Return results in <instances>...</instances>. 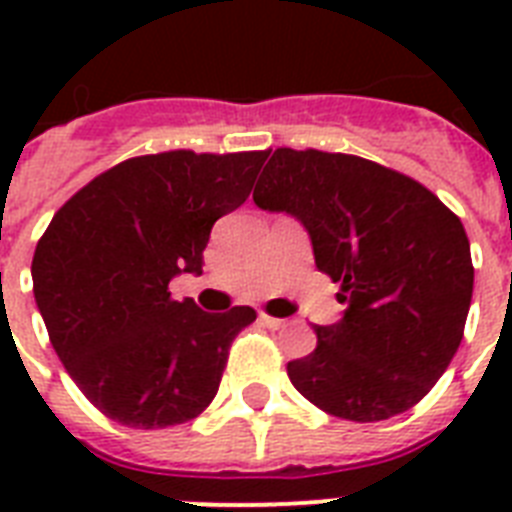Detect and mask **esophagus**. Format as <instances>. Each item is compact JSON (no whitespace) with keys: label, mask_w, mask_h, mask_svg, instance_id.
Here are the masks:
<instances>
[{"label":"esophagus","mask_w":512,"mask_h":512,"mask_svg":"<svg viewBox=\"0 0 512 512\" xmlns=\"http://www.w3.org/2000/svg\"><path fill=\"white\" fill-rule=\"evenodd\" d=\"M260 321H263L268 329H281L287 324V319H276V316H268V313H260Z\"/></svg>","instance_id":"obj_1"}]
</instances>
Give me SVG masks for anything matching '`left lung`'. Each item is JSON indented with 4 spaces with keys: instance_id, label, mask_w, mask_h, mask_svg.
<instances>
[{
    "instance_id": "1",
    "label": "left lung",
    "mask_w": 512,
    "mask_h": 512,
    "mask_svg": "<svg viewBox=\"0 0 512 512\" xmlns=\"http://www.w3.org/2000/svg\"><path fill=\"white\" fill-rule=\"evenodd\" d=\"M311 233L319 271L348 311L289 361L292 385L324 412L388 420L428 396L465 332L473 260L462 220L404 172L350 154L276 148L252 193Z\"/></svg>"
}]
</instances>
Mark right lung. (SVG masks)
I'll list each match as a JSON object with an SVG mask.
<instances>
[{
  "instance_id": "obj_1",
  "label": "right lung",
  "mask_w": 512,
  "mask_h": 512,
  "mask_svg": "<svg viewBox=\"0 0 512 512\" xmlns=\"http://www.w3.org/2000/svg\"><path fill=\"white\" fill-rule=\"evenodd\" d=\"M268 151L135 156L55 212L31 276L52 348L87 401L127 428L199 417L217 396L249 305L204 313L170 281L201 273L217 217L247 201Z\"/></svg>"
}]
</instances>
